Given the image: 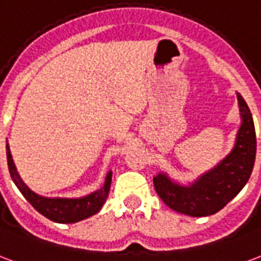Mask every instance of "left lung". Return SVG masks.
<instances>
[{"instance_id":"left-lung-1","label":"left lung","mask_w":261,"mask_h":261,"mask_svg":"<svg viewBox=\"0 0 261 261\" xmlns=\"http://www.w3.org/2000/svg\"><path fill=\"white\" fill-rule=\"evenodd\" d=\"M242 124L232 152L216 169L206 173L190 187L171 182L165 174L153 178L160 199L178 213L203 217L217 213L233 199L248 182L256 159V131L253 117L238 94Z\"/></svg>"}]
</instances>
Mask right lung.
Here are the masks:
<instances>
[{
  "instance_id": "right-lung-1",
  "label": "right lung",
  "mask_w": 261,
  "mask_h": 261,
  "mask_svg": "<svg viewBox=\"0 0 261 261\" xmlns=\"http://www.w3.org/2000/svg\"><path fill=\"white\" fill-rule=\"evenodd\" d=\"M7 160L9 174L12 177L13 182L16 185L22 195L28 199V202L32 204L38 213L45 216L47 219L55 221V223L69 224L77 223L80 220H84L90 217L92 214L98 213L101 210L102 204L105 203L106 198L109 195L112 182V173L109 171L106 175L105 185L101 190L92 192L88 196L79 198V199H63V198H44L40 195L34 194L33 191L28 188V185L23 182L19 174H17L16 167L13 165L12 156L9 146L7 145Z\"/></svg>"
}]
</instances>
